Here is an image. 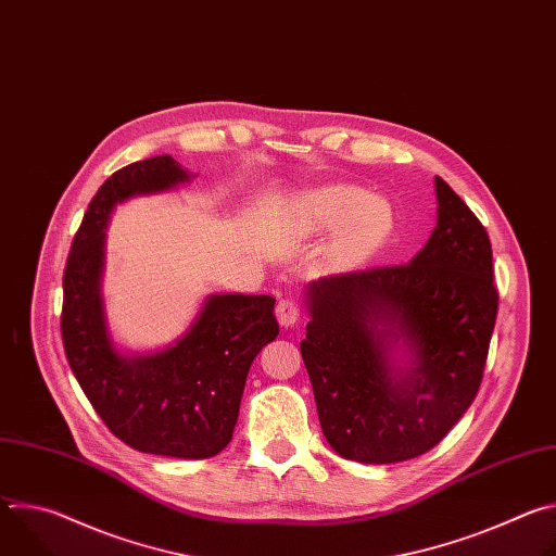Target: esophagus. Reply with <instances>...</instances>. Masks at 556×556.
Segmentation results:
<instances>
[{"label": "esophagus", "mask_w": 556, "mask_h": 556, "mask_svg": "<svg viewBox=\"0 0 556 556\" xmlns=\"http://www.w3.org/2000/svg\"><path fill=\"white\" fill-rule=\"evenodd\" d=\"M275 314H277V321H279L283 328L296 326V321H299V303H296V299H292V296L281 299V301L277 303Z\"/></svg>", "instance_id": "obj_1"}]
</instances>
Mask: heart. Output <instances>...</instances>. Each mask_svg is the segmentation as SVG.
<instances>
[{
  "instance_id": "heart-1",
  "label": "heart",
  "mask_w": 556,
  "mask_h": 556,
  "mask_svg": "<svg viewBox=\"0 0 556 556\" xmlns=\"http://www.w3.org/2000/svg\"><path fill=\"white\" fill-rule=\"evenodd\" d=\"M305 224L312 230H337L334 255L361 262L384 247L393 230V211L382 198H369L358 187L330 185L301 198Z\"/></svg>"
}]
</instances>
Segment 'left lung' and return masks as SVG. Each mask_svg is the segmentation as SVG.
I'll use <instances>...</instances> for the list:
<instances>
[{"label": "left lung", "instance_id": "left-lung-1", "mask_svg": "<svg viewBox=\"0 0 556 556\" xmlns=\"http://www.w3.org/2000/svg\"><path fill=\"white\" fill-rule=\"evenodd\" d=\"M438 224L403 266L309 281L301 356L328 444L393 464L431 451L478 395L497 319L489 232L435 176Z\"/></svg>", "mask_w": 556, "mask_h": 556}]
</instances>
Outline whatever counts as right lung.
<instances>
[{"mask_svg": "<svg viewBox=\"0 0 556 556\" xmlns=\"http://www.w3.org/2000/svg\"><path fill=\"white\" fill-rule=\"evenodd\" d=\"M191 178L172 155H153L103 182L67 255L61 337L78 384L118 440L151 455L204 459L230 442L249 369L279 334L275 299L211 294L174 345L125 354L114 345L101 290L105 228L116 204Z\"/></svg>", "mask_w": 556, "mask_h": 556, "instance_id": "obj_1", "label": "right lung"}]
</instances>
